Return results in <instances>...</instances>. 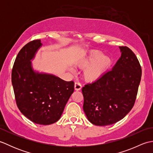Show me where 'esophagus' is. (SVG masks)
I'll use <instances>...</instances> for the list:
<instances>
[{"label": "esophagus", "mask_w": 153, "mask_h": 153, "mask_svg": "<svg viewBox=\"0 0 153 153\" xmlns=\"http://www.w3.org/2000/svg\"><path fill=\"white\" fill-rule=\"evenodd\" d=\"M82 84H81L79 82H76V83H75V85H74L75 90L79 91L81 89H82Z\"/></svg>", "instance_id": "esophagus-1"}]
</instances>
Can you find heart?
<instances>
[{
  "instance_id": "heart-1",
  "label": "heart",
  "mask_w": 153,
  "mask_h": 153,
  "mask_svg": "<svg viewBox=\"0 0 153 153\" xmlns=\"http://www.w3.org/2000/svg\"><path fill=\"white\" fill-rule=\"evenodd\" d=\"M78 65L84 68V77L89 82H95L105 74L112 65V60L109 56L102 55L99 51H91L87 56L81 60Z\"/></svg>"
}]
</instances>
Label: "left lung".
<instances>
[{
  "label": "left lung",
  "instance_id": "left-lung-1",
  "mask_svg": "<svg viewBox=\"0 0 153 153\" xmlns=\"http://www.w3.org/2000/svg\"><path fill=\"white\" fill-rule=\"evenodd\" d=\"M121 57L112 70L82 88L83 110L93 124L105 126L124 118L134 106L141 78L137 56L128 47H119Z\"/></svg>",
  "mask_w": 153,
  "mask_h": 153
}]
</instances>
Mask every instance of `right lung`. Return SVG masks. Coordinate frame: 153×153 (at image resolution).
Segmentation results:
<instances>
[{
    "instance_id": "obj_1",
    "label": "right lung",
    "mask_w": 153,
    "mask_h": 153,
    "mask_svg": "<svg viewBox=\"0 0 153 153\" xmlns=\"http://www.w3.org/2000/svg\"><path fill=\"white\" fill-rule=\"evenodd\" d=\"M41 45V40H33L19 52L12 68V83L23 114L37 124L49 125L60 118L74 91V82L33 70L30 60Z\"/></svg>"
}]
</instances>
